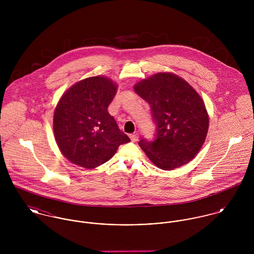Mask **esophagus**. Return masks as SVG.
<instances>
[{"instance_id": "obj_1", "label": "esophagus", "mask_w": 254, "mask_h": 254, "mask_svg": "<svg viewBox=\"0 0 254 254\" xmlns=\"http://www.w3.org/2000/svg\"><path fill=\"white\" fill-rule=\"evenodd\" d=\"M130 139L132 142H136L139 139V134L138 133H134V134H130Z\"/></svg>"}]
</instances>
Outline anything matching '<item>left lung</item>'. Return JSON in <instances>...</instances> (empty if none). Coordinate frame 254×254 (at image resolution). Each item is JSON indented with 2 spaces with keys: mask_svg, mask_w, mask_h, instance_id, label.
<instances>
[{
  "mask_svg": "<svg viewBox=\"0 0 254 254\" xmlns=\"http://www.w3.org/2000/svg\"><path fill=\"white\" fill-rule=\"evenodd\" d=\"M151 109L155 123L153 141L139 145L158 168L173 170L190 162L203 145L208 113L196 91L173 73L159 72L134 86Z\"/></svg>",
  "mask_w": 254,
  "mask_h": 254,
  "instance_id": "obj_1",
  "label": "left lung"
}]
</instances>
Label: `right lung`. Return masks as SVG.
Wrapping results in <instances>:
<instances>
[{"instance_id":"add662e5","label":"right lung","mask_w":254,"mask_h":254,"mask_svg":"<svg viewBox=\"0 0 254 254\" xmlns=\"http://www.w3.org/2000/svg\"><path fill=\"white\" fill-rule=\"evenodd\" d=\"M117 85L104 76L71 86L54 113V134L62 153L74 164L92 169L109 161L118 146L130 142L108 111Z\"/></svg>"}]
</instances>
